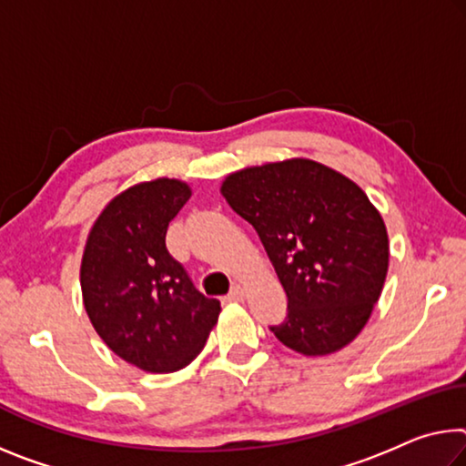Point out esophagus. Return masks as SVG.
<instances>
[{"label": "esophagus", "instance_id": "1", "mask_svg": "<svg viewBox=\"0 0 466 466\" xmlns=\"http://www.w3.org/2000/svg\"><path fill=\"white\" fill-rule=\"evenodd\" d=\"M245 297H247L245 288H242V286H232V290H230V294H228V297H226V300H230V302H242V300H245Z\"/></svg>", "mask_w": 466, "mask_h": 466}]
</instances>
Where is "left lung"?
I'll return each mask as SVG.
<instances>
[{
    "label": "left lung",
    "mask_w": 466,
    "mask_h": 466,
    "mask_svg": "<svg viewBox=\"0 0 466 466\" xmlns=\"http://www.w3.org/2000/svg\"><path fill=\"white\" fill-rule=\"evenodd\" d=\"M221 195L265 247L288 297L279 342L336 352L365 328L388 273V232L352 180L311 159L230 174Z\"/></svg>",
    "instance_id": "left-lung-1"
}]
</instances>
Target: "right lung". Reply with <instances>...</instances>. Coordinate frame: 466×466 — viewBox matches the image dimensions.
I'll use <instances>...</instances> for the list:
<instances>
[{
    "mask_svg": "<svg viewBox=\"0 0 466 466\" xmlns=\"http://www.w3.org/2000/svg\"><path fill=\"white\" fill-rule=\"evenodd\" d=\"M188 197L187 184L169 178L124 190L95 221L80 268L95 331L117 357L151 373L187 367L221 311L166 247L169 221Z\"/></svg>",
    "mask_w": 466,
    "mask_h": 466,
    "instance_id": "obj_1",
    "label": "right lung"
}]
</instances>
